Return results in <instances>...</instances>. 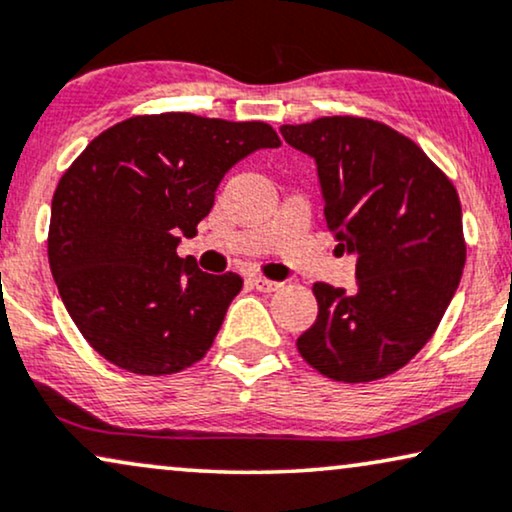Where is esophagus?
Listing matches in <instances>:
<instances>
[{
    "label": "esophagus",
    "instance_id": "34e87169",
    "mask_svg": "<svg viewBox=\"0 0 512 512\" xmlns=\"http://www.w3.org/2000/svg\"><path fill=\"white\" fill-rule=\"evenodd\" d=\"M250 283L260 290V293H274V290L281 288V283L269 281V278H262V276H250Z\"/></svg>",
    "mask_w": 512,
    "mask_h": 512
}]
</instances>
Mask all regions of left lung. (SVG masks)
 I'll use <instances>...</instances> for the list:
<instances>
[{
    "label": "left lung",
    "instance_id": "left-lung-1",
    "mask_svg": "<svg viewBox=\"0 0 512 512\" xmlns=\"http://www.w3.org/2000/svg\"><path fill=\"white\" fill-rule=\"evenodd\" d=\"M281 137L314 160L328 229L357 257V288L314 286L319 316L297 349L340 383L385 378L432 338L461 281L458 193L411 139L380 122L335 115L283 125Z\"/></svg>",
    "mask_w": 512,
    "mask_h": 512
}]
</instances>
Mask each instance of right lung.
Instances as JSON below:
<instances>
[{"label":"right lung","instance_id":"obj_1","mask_svg":"<svg viewBox=\"0 0 512 512\" xmlns=\"http://www.w3.org/2000/svg\"><path fill=\"white\" fill-rule=\"evenodd\" d=\"M267 122L139 115L84 148L51 200L49 267L84 340L141 375L177 373L215 342L243 278L177 255L198 234L224 174L278 148Z\"/></svg>","mask_w":512,"mask_h":512}]
</instances>
